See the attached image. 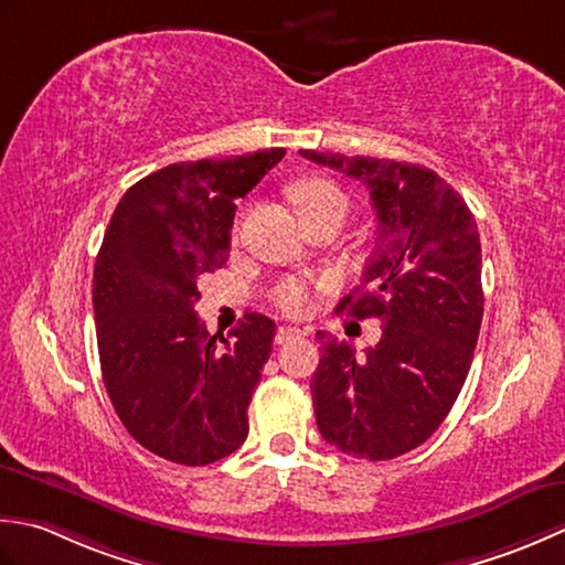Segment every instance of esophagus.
I'll return each instance as SVG.
<instances>
[{"mask_svg": "<svg viewBox=\"0 0 565 565\" xmlns=\"http://www.w3.org/2000/svg\"><path fill=\"white\" fill-rule=\"evenodd\" d=\"M305 329H299V327H280L278 329V333H275V343H287V341H292V339H299V337H305Z\"/></svg>", "mask_w": 565, "mask_h": 565, "instance_id": "esophagus-1", "label": "esophagus"}]
</instances>
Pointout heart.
<instances>
[{
    "mask_svg": "<svg viewBox=\"0 0 565 565\" xmlns=\"http://www.w3.org/2000/svg\"><path fill=\"white\" fill-rule=\"evenodd\" d=\"M292 198H295L299 216H309V214L327 212V210H341L343 214H347V198H343V192L324 180L302 182V185L295 188ZM273 302L287 315L305 312V307L309 302L307 285L297 278L280 280L273 287Z\"/></svg>",
    "mask_w": 565,
    "mask_h": 565,
    "instance_id": "heart-1",
    "label": "heart"
}]
</instances>
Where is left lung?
<instances>
[{
  "mask_svg": "<svg viewBox=\"0 0 565 565\" xmlns=\"http://www.w3.org/2000/svg\"><path fill=\"white\" fill-rule=\"evenodd\" d=\"M299 156L363 182L377 224L363 280L337 315L377 317L383 337L363 355L347 341H324L312 375L317 427L343 454L390 460L439 429L470 371L486 302L476 216L424 166Z\"/></svg>",
  "mask_w": 565,
  "mask_h": 565,
  "instance_id": "1",
  "label": "left lung"
}]
</instances>
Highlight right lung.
Instances as JSON below:
<instances>
[{"label": "right lung", "mask_w": 565, "mask_h": 565, "mask_svg": "<svg viewBox=\"0 0 565 565\" xmlns=\"http://www.w3.org/2000/svg\"><path fill=\"white\" fill-rule=\"evenodd\" d=\"M285 148L160 168L126 190L97 253L92 305L102 377L114 409L148 451L182 466L234 454L275 321L246 312L206 331L198 280L226 266L236 200L278 166Z\"/></svg>", "instance_id": "1"}]
</instances>
